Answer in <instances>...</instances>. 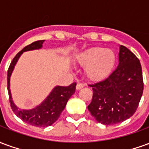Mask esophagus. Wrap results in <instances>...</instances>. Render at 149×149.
<instances>
[{"label":"esophagus","instance_id":"obj_1","mask_svg":"<svg viewBox=\"0 0 149 149\" xmlns=\"http://www.w3.org/2000/svg\"><path fill=\"white\" fill-rule=\"evenodd\" d=\"M84 84H82V83H77V90H79V89H81V88H82L84 87Z\"/></svg>","mask_w":149,"mask_h":149}]
</instances>
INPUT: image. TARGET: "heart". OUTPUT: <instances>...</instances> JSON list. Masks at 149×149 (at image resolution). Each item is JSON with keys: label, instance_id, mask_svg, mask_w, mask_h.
Wrapping results in <instances>:
<instances>
[{"label": "heart", "instance_id": "obj_1", "mask_svg": "<svg viewBox=\"0 0 149 149\" xmlns=\"http://www.w3.org/2000/svg\"><path fill=\"white\" fill-rule=\"evenodd\" d=\"M77 62L86 67L85 72L90 80H100L110 71L115 62V54L111 49L95 47L80 53Z\"/></svg>", "mask_w": 149, "mask_h": 149}]
</instances>
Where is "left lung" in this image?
<instances>
[{
    "label": "left lung",
    "mask_w": 149,
    "mask_h": 149,
    "mask_svg": "<svg viewBox=\"0 0 149 149\" xmlns=\"http://www.w3.org/2000/svg\"><path fill=\"white\" fill-rule=\"evenodd\" d=\"M89 86L93 94L88 109L99 123L115 125L130 118L137 109L144 90L139 59L120 45L118 66L105 79Z\"/></svg>",
    "instance_id": "8db88e82"
}]
</instances>
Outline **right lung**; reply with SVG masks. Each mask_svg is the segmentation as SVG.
<instances>
[{"instance_id":"obj_1","label":"right lung","mask_w":149,"mask_h":149,"mask_svg":"<svg viewBox=\"0 0 149 149\" xmlns=\"http://www.w3.org/2000/svg\"><path fill=\"white\" fill-rule=\"evenodd\" d=\"M44 41L45 40H37L29 45L25 46L13 59L7 72V86H8V97H9V103L12 109L15 114L19 118H21L23 121L29 125L37 126V127H48L57 120L62 111L65 109L68 99L72 97V95L74 94L76 85H77V83L74 82L66 87L56 86L52 89V92L42 103L33 109H19L15 105V104L12 100L11 92L9 89L10 77L15 65L23 52L29 50L40 49L42 47Z\"/></svg>"}]
</instances>
